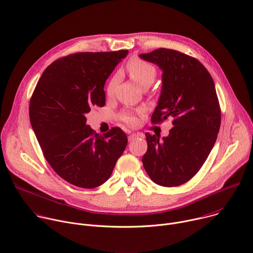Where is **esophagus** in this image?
I'll use <instances>...</instances> for the list:
<instances>
[{
  "label": "esophagus",
  "mask_w": 253,
  "mask_h": 253,
  "mask_svg": "<svg viewBox=\"0 0 253 253\" xmlns=\"http://www.w3.org/2000/svg\"><path fill=\"white\" fill-rule=\"evenodd\" d=\"M136 137H138V134H136V133H132V134H130V135L128 136V140H129V141H133Z\"/></svg>",
  "instance_id": "1"
}]
</instances>
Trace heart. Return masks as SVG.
Here are the masks:
<instances>
[{"label":"heart","instance_id":"1","mask_svg":"<svg viewBox=\"0 0 253 253\" xmlns=\"http://www.w3.org/2000/svg\"><path fill=\"white\" fill-rule=\"evenodd\" d=\"M127 71L131 79L142 88L150 86L156 77L155 67L149 64L148 62H145L138 58H133L127 63ZM117 82H118V75H115L111 78L109 83H108L107 95L109 97L113 96ZM121 119L125 123L132 126H135L138 124L137 116L131 112H123L121 115Z\"/></svg>","mask_w":253,"mask_h":253}]
</instances>
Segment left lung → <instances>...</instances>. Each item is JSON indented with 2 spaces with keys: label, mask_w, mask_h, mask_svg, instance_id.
<instances>
[{
  "label": "left lung",
  "mask_w": 253,
  "mask_h": 253,
  "mask_svg": "<svg viewBox=\"0 0 253 253\" xmlns=\"http://www.w3.org/2000/svg\"><path fill=\"white\" fill-rule=\"evenodd\" d=\"M141 59L162 70V88L152 123L168 117L174 125L167 137L146 133L143 166L153 182L165 187L184 184L199 171L220 128L221 111L213 79L195 58L160 48Z\"/></svg>",
  "instance_id": "obj_1"
}]
</instances>
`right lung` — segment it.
<instances>
[{
  "label": "right lung",
  "mask_w": 253,
  "mask_h": 253,
  "mask_svg": "<svg viewBox=\"0 0 253 253\" xmlns=\"http://www.w3.org/2000/svg\"><path fill=\"white\" fill-rule=\"evenodd\" d=\"M127 54L86 52L61 58L43 72L32 95L30 121L43 154L75 186L105 183L126 148L128 139L120 128L99 135L86 124V114L93 106L105 105V82Z\"/></svg>",
  "instance_id": "1"
}]
</instances>
